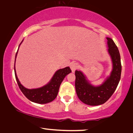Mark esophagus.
<instances>
[{
	"mask_svg": "<svg viewBox=\"0 0 133 133\" xmlns=\"http://www.w3.org/2000/svg\"><path fill=\"white\" fill-rule=\"evenodd\" d=\"M78 67V66L77 63L74 62L71 63L70 68H71V70H72V72H74L75 71V70H76V69H77Z\"/></svg>",
	"mask_w": 133,
	"mask_h": 133,
	"instance_id": "obj_1",
	"label": "esophagus"
}]
</instances>
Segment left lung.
Returning <instances> with one entry per match:
<instances>
[{"mask_svg": "<svg viewBox=\"0 0 133 133\" xmlns=\"http://www.w3.org/2000/svg\"><path fill=\"white\" fill-rule=\"evenodd\" d=\"M108 39V53L112 64V69L102 84L91 83L83 72L75 71V89L77 96L85 104L90 106L101 105L111 96L117 87L121 78L122 65L119 51L111 38Z\"/></svg>", "mask_w": 133, "mask_h": 133, "instance_id": "1", "label": "left lung"}]
</instances>
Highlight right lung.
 <instances>
[{
  "instance_id": "1",
  "label": "right lung",
  "mask_w": 133,
  "mask_h": 133,
  "mask_svg": "<svg viewBox=\"0 0 133 133\" xmlns=\"http://www.w3.org/2000/svg\"><path fill=\"white\" fill-rule=\"evenodd\" d=\"M23 40L24 39H23L19 46H18L15 61V74L17 84L21 91L30 101L39 104H46L50 103V102L53 101L57 96L60 85L65 76L71 72V69L69 66H66L64 68L58 69L54 74L50 81L46 85L40 88H34V89H28V88L24 87L20 83L19 79H18L15 68L16 59L17 55L18 49H19L21 44L23 43Z\"/></svg>"
}]
</instances>
